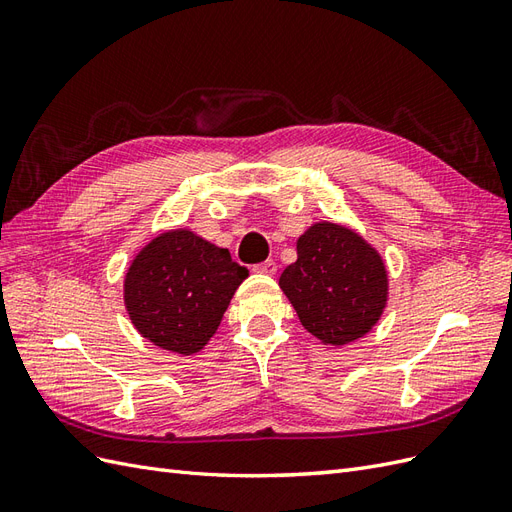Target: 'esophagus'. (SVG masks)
I'll return each mask as SVG.
<instances>
[{
	"mask_svg": "<svg viewBox=\"0 0 512 512\" xmlns=\"http://www.w3.org/2000/svg\"><path fill=\"white\" fill-rule=\"evenodd\" d=\"M254 273H260V275H275L277 273V265L273 260H265L260 262V265L254 267Z\"/></svg>",
	"mask_w": 512,
	"mask_h": 512,
	"instance_id": "1",
	"label": "esophagus"
}]
</instances>
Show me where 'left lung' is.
Masks as SVG:
<instances>
[{
	"label": "left lung",
	"instance_id": "8db88e82",
	"mask_svg": "<svg viewBox=\"0 0 512 512\" xmlns=\"http://www.w3.org/2000/svg\"><path fill=\"white\" fill-rule=\"evenodd\" d=\"M280 288L320 344L342 348L365 337L389 303V271L363 235L337 222H314L297 239V260Z\"/></svg>",
	"mask_w": 512,
	"mask_h": 512
}]
</instances>
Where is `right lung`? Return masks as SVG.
<instances>
[{"mask_svg":"<svg viewBox=\"0 0 512 512\" xmlns=\"http://www.w3.org/2000/svg\"><path fill=\"white\" fill-rule=\"evenodd\" d=\"M247 275L226 247L190 228L164 230L132 258L123 305L153 346L190 356L209 344Z\"/></svg>","mask_w":512,"mask_h":512,"instance_id":"obj_1","label":"right lung"}]
</instances>
